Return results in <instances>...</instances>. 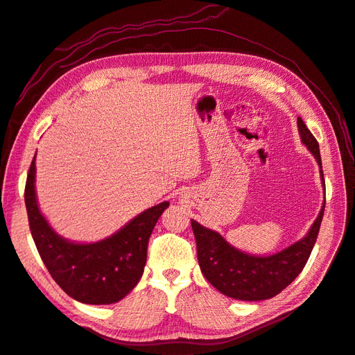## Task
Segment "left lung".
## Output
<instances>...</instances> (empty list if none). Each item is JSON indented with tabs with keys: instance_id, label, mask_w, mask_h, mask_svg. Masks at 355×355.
<instances>
[{
	"instance_id": "1",
	"label": "left lung",
	"mask_w": 355,
	"mask_h": 355,
	"mask_svg": "<svg viewBox=\"0 0 355 355\" xmlns=\"http://www.w3.org/2000/svg\"><path fill=\"white\" fill-rule=\"evenodd\" d=\"M297 127L304 145L311 154H314L320 168H323L317 139L309 132L300 116L297 118ZM320 173L324 185L323 170H320ZM324 204L306 237L280 253L262 257L234 249L223 240L220 234L204 228L202 225L191 219L202 275L220 293L234 299L263 300L274 297L292 283L306 265L317 241L321 220H323Z\"/></svg>"
}]
</instances>
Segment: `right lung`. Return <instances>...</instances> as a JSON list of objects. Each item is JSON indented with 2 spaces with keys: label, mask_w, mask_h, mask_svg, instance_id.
Wrapping results in <instances>:
<instances>
[{
  "label": "right lung",
  "mask_w": 355,
  "mask_h": 355,
  "mask_svg": "<svg viewBox=\"0 0 355 355\" xmlns=\"http://www.w3.org/2000/svg\"><path fill=\"white\" fill-rule=\"evenodd\" d=\"M34 182L35 157L25 185L29 230L42 262L63 292L90 305L114 304L132 292L144 274L148 240L168 202L145 210L103 241L75 244L60 239L42 218Z\"/></svg>",
  "instance_id": "right-lung-1"
}]
</instances>
